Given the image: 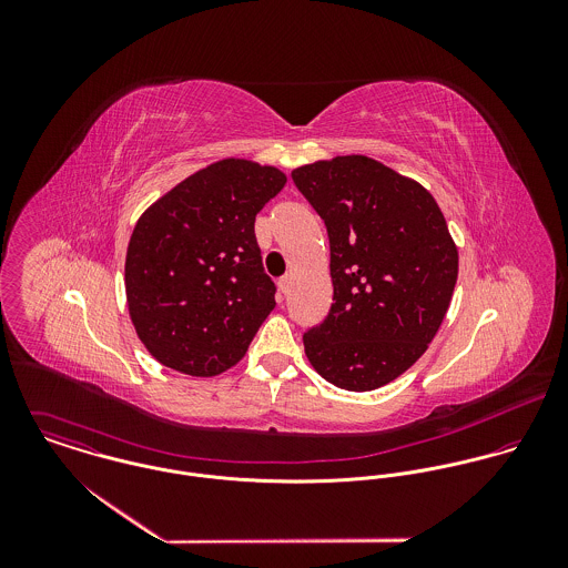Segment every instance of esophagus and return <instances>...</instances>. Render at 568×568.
I'll return each instance as SVG.
<instances>
[{
  "instance_id": "1",
  "label": "esophagus",
  "mask_w": 568,
  "mask_h": 568,
  "mask_svg": "<svg viewBox=\"0 0 568 568\" xmlns=\"http://www.w3.org/2000/svg\"><path fill=\"white\" fill-rule=\"evenodd\" d=\"M277 286H280V293H288L291 291V275H284V277H280V282H277Z\"/></svg>"
}]
</instances>
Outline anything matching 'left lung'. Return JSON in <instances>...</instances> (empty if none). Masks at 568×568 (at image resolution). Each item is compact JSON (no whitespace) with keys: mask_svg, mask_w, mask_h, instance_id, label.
I'll return each mask as SVG.
<instances>
[{"mask_svg":"<svg viewBox=\"0 0 568 568\" xmlns=\"http://www.w3.org/2000/svg\"><path fill=\"white\" fill-rule=\"evenodd\" d=\"M291 176L324 219L334 286L306 356L338 389H378L426 352L450 306L459 255L446 219L426 187L365 155Z\"/></svg>","mask_w":568,"mask_h":568,"instance_id":"obj_1","label":"left lung"}]
</instances>
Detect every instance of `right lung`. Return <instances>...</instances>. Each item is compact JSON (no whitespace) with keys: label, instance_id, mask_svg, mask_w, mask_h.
<instances>
[{"label":"right lung","instance_id":"obj_1","mask_svg":"<svg viewBox=\"0 0 568 568\" xmlns=\"http://www.w3.org/2000/svg\"><path fill=\"white\" fill-rule=\"evenodd\" d=\"M284 183L273 165L230 158L190 174L140 216L126 248V304L165 367L210 378L246 354L275 308L253 225Z\"/></svg>","mask_w":568,"mask_h":568}]
</instances>
